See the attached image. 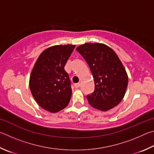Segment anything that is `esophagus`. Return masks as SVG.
<instances>
[{"label":"esophagus","instance_id":"esophagus-1","mask_svg":"<svg viewBox=\"0 0 154 154\" xmlns=\"http://www.w3.org/2000/svg\"><path fill=\"white\" fill-rule=\"evenodd\" d=\"M80 83H76V84L74 85V87H75V88H78L80 87Z\"/></svg>","mask_w":154,"mask_h":154}]
</instances>
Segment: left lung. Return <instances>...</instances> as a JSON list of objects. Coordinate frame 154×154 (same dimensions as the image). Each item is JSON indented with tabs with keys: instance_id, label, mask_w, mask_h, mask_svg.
Returning a JSON list of instances; mask_svg holds the SVG:
<instances>
[{
	"instance_id": "8db88e82",
	"label": "left lung",
	"mask_w": 154,
	"mask_h": 154,
	"mask_svg": "<svg viewBox=\"0 0 154 154\" xmlns=\"http://www.w3.org/2000/svg\"><path fill=\"white\" fill-rule=\"evenodd\" d=\"M76 51L87 61L95 81V91L87 95L88 103L104 112L116 106L128 85L127 74L116 53L100 43H85Z\"/></svg>"
}]
</instances>
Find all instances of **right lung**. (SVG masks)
Here are the masks:
<instances>
[{
	"label": "right lung",
	"mask_w": 154,
	"mask_h": 154,
	"mask_svg": "<svg viewBox=\"0 0 154 154\" xmlns=\"http://www.w3.org/2000/svg\"><path fill=\"white\" fill-rule=\"evenodd\" d=\"M75 45H56L47 48L35 63L29 78V88L35 101L47 111L64 109L72 95L71 82L64 67Z\"/></svg>",
	"instance_id": "add662e5"
}]
</instances>
